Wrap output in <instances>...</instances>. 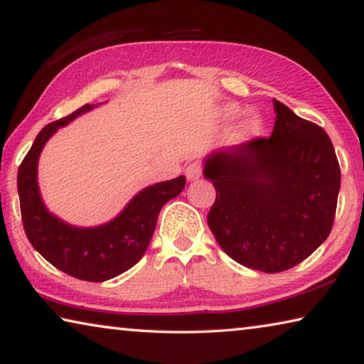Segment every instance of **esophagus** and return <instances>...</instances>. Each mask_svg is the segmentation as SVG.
Wrapping results in <instances>:
<instances>
[{
  "mask_svg": "<svg viewBox=\"0 0 364 364\" xmlns=\"http://www.w3.org/2000/svg\"><path fill=\"white\" fill-rule=\"evenodd\" d=\"M202 176V165L197 164V162H193L189 164L186 167V178L189 181L193 180H197V178Z\"/></svg>",
  "mask_w": 364,
  "mask_h": 364,
  "instance_id": "34e87169",
  "label": "esophagus"
}]
</instances>
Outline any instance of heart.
<instances>
[{
	"label": "heart",
	"instance_id": "heart-1",
	"mask_svg": "<svg viewBox=\"0 0 364 364\" xmlns=\"http://www.w3.org/2000/svg\"><path fill=\"white\" fill-rule=\"evenodd\" d=\"M239 114V107H228L226 110V117L228 119H232V117H236ZM258 128H260V120L257 119V117H250V119H247V122H245L244 125V130L245 133H255Z\"/></svg>",
	"mask_w": 364,
	"mask_h": 364
}]
</instances>
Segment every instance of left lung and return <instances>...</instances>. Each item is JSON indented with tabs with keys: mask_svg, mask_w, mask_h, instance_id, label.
I'll return each mask as SVG.
<instances>
[{
	"mask_svg": "<svg viewBox=\"0 0 364 364\" xmlns=\"http://www.w3.org/2000/svg\"><path fill=\"white\" fill-rule=\"evenodd\" d=\"M271 136L207 159L217 197L207 223L234 262L281 273L310 257L332 230L341 167L321 127L274 100Z\"/></svg>",
	"mask_w": 364,
	"mask_h": 364,
	"instance_id": "8db88e82",
	"label": "left lung"
}]
</instances>
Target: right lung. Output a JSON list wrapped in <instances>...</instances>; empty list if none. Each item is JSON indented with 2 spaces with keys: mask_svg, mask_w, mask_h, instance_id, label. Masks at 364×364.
Segmentation results:
<instances>
[{
  "mask_svg": "<svg viewBox=\"0 0 364 364\" xmlns=\"http://www.w3.org/2000/svg\"><path fill=\"white\" fill-rule=\"evenodd\" d=\"M91 107L85 104L75 112L43 128L17 171V189L23 230L30 244L53 267L73 278L102 282L122 274L141 260L156 230L160 208L181 193L186 178L178 176L146 188L133 197L119 217L97 228H73L49 213L36 183L40 152L59 127Z\"/></svg>",
  "mask_w": 364,
  "mask_h": 364,
  "instance_id": "add662e5",
  "label": "right lung"
}]
</instances>
